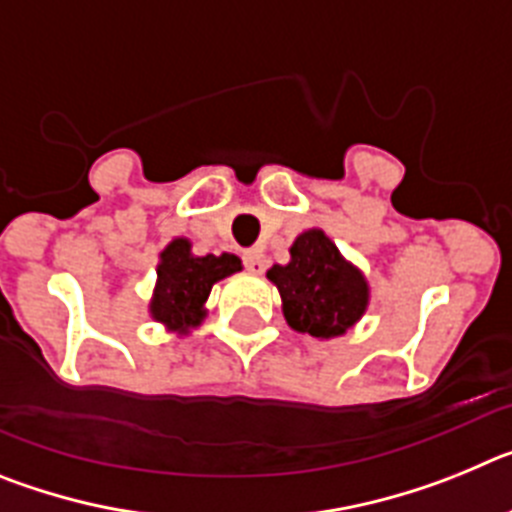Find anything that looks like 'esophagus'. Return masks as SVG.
Returning a JSON list of instances; mask_svg holds the SVG:
<instances>
[{"instance_id": "obj_1", "label": "esophagus", "mask_w": 512, "mask_h": 512, "mask_svg": "<svg viewBox=\"0 0 512 512\" xmlns=\"http://www.w3.org/2000/svg\"><path fill=\"white\" fill-rule=\"evenodd\" d=\"M243 264H246V269L253 271V274H261V271L266 269L264 253H261V251H248V253H243Z\"/></svg>"}]
</instances>
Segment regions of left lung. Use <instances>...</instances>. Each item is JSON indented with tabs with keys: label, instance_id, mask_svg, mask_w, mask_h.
Returning <instances> with one entry per match:
<instances>
[{
	"label": "left lung",
	"instance_id": "left-lung-1",
	"mask_svg": "<svg viewBox=\"0 0 512 512\" xmlns=\"http://www.w3.org/2000/svg\"><path fill=\"white\" fill-rule=\"evenodd\" d=\"M289 264L266 277L277 284L287 323L315 338L343 336L364 315L369 287L323 230H307L289 248Z\"/></svg>",
	"mask_w": 512,
	"mask_h": 512
}]
</instances>
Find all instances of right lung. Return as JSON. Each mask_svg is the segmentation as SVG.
Masks as SVG:
<instances>
[{
  "instance_id": "1",
  "label": "right lung",
  "mask_w": 512,
  "mask_h": 512,
  "mask_svg": "<svg viewBox=\"0 0 512 512\" xmlns=\"http://www.w3.org/2000/svg\"><path fill=\"white\" fill-rule=\"evenodd\" d=\"M235 271H241V259L233 253L194 256L192 243L176 238L161 253L151 315L171 330L187 333L205 318V300L210 297L212 284Z\"/></svg>"
}]
</instances>
